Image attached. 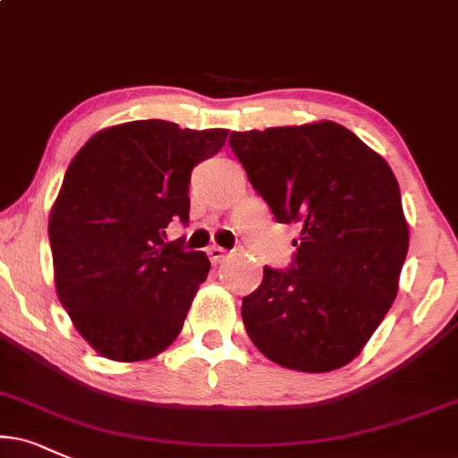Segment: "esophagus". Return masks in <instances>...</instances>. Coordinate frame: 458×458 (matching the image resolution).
<instances>
[{
    "mask_svg": "<svg viewBox=\"0 0 458 458\" xmlns=\"http://www.w3.org/2000/svg\"><path fill=\"white\" fill-rule=\"evenodd\" d=\"M208 257H210V261L214 265H218V263H223L225 259H227V250H225V248H220V246H210V248H208Z\"/></svg>",
    "mask_w": 458,
    "mask_h": 458,
    "instance_id": "obj_1",
    "label": "esophagus"
}]
</instances>
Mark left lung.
I'll list each match as a JSON object with an SVG mask.
<instances>
[{
    "label": "left lung",
    "instance_id": "obj_1",
    "mask_svg": "<svg viewBox=\"0 0 458 458\" xmlns=\"http://www.w3.org/2000/svg\"><path fill=\"white\" fill-rule=\"evenodd\" d=\"M229 144L274 218L301 225L289 267L265 265L242 299L248 335L289 369L344 367L386 316L408 255L393 169L331 121L233 131Z\"/></svg>",
    "mask_w": 458,
    "mask_h": 458
}]
</instances>
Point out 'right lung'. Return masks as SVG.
<instances>
[{
	"mask_svg": "<svg viewBox=\"0 0 458 458\" xmlns=\"http://www.w3.org/2000/svg\"><path fill=\"white\" fill-rule=\"evenodd\" d=\"M227 133L123 123L67 167L48 220L56 295L101 357L144 360L178 337L210 261L182 238L165 242V229L189 223L191 172Z\"/></svg>",
	"mask_w": 458,
	"mask_h": 458,
	"instance_id": "1",
	"label": "right lung"
}]
</instances>
